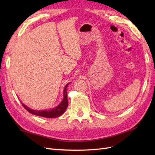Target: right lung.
Here are the masks:
<instances>
[{
	"mask_svg": "<svg viewBox=\"0 0 155 155\" xmlns=\"http://www.w3.org/2000/svg\"><path fill=\"white\" fill-rule=\"evenodd\" d=\"M68 84L69 83H68L67 85H66L64 88V91H63L64 97L62 98L61 103L59 104L58 106L52 108V109L37 110L31 109V108L28 107L27 106H26L25 104L22 103V102H21V104L28 112H29V113L32 114L36 115V116H39V117H46V118H56V117H60L61 115H62L64 113L65 110H67V108L68 107V99H67V87H68Z\"/></svg>",
	"mask_w": 155,
	"mask_h": 155,
	"instance_id": "obj_1",
	"label": "right lung"
}]
</instances>
